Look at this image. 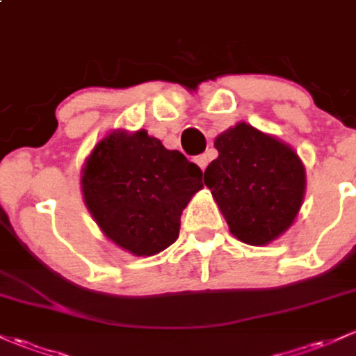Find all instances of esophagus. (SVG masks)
Returning <instances> with one entry per match:
<instances>
[{
    "mask_svg": "<svg viewBox=\"0 0 356 356\" xmlns=\"http://www.w3.org/2000/svg\"><path fill=\"white\" fill-rule=\"evenodd\" d=\"M209 154H200V156H197V158H195V163L198 164V168H200L202 171H205V168H207V164H209Z\"/></svg>",
    "mask_w": 356,
    "mask_h": 356,
    "instance_id": "1",
    "label": "esophagus"
}]
</instances>
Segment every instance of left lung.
<instances>
[{"label": "left lung", "mask_w": 356, "mask_h": 356, "mask_svg": "<svg viewBox=\"0 0 356 356\" xmlns=\"http://www.w3.org/2000/svg\"><path fill=\"white\" fill-rule=\"evenodd\" d=\"M219 156L204 173L234 238L265 246L296 220L305 195V168L292 146L246 122L216 137Z\"/></svg>", "instance_id": "8db88e82"}]
</instances>
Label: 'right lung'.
Listing matches in <instances>:
<instances>
[{
	"label": "right lung",
	"mask_w": 356,
	"mask_h": 356,
	"mask_svg": "<svg viewBox=\"0 0 356 356\" xmlns=\"http://www.w3.org/2000/svg\"><path fill=\"white\" fill-rule=\"evenodd\" d=\"M202 171L147 131L117 129L93 147L81 193L100 231L134 256H154L178 239L179 219L204 188Z\"/></svg>",
	"instance_id": "right-lung-1"
}]
</instances>
